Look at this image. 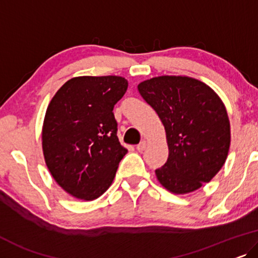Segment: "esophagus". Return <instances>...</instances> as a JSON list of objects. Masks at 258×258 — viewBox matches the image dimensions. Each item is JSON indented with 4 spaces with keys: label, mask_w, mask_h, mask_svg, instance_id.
Returning a JSON list of instances; mask_svg holds the SVG:
<instances>
[{
    "label": "esophagus",
    "mask_w": 258,
    "mask_h": 258,
    "mask_svg": "<svg viewBox=\"0 0 258 258\" xmlns=\"http://www.w3.org/2000/svg\"><path fill=\"white\" fill-rule=\"evenodd\" d=\"M146 147H147V143H146V141H145V140L141 141V143H140L139 145H137V150L139 151V152L145 151V150H146Z\"/></svg>",
    "instance_id": "obj_1"
}]
</instances>
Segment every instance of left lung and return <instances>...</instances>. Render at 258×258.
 I'll return each mask as SVG.
<instances>
[{
    "instance_id": "1",
    "label": "left lung",
    "mask_w": 258,
    "mask_h": 258,
    "mask_svg": "<svg viewBox=\"0 0 258 258\" xmlns=\"http://www.w3.org/2000/svg\"><path fill=\"white\" fill-rule=\"evenodd\" d=\"M166 130L168 159L155 169L174 194H186L209 182L226 161L230 125L220 97L198 79L161 76L138 85Z\"/></svg>"
}]
</instances>
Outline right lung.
<instances>
[{"instance_id": "obj_1", "label": "right lung", "mask_w": 258, "mask_h": 258, "mask_svg": "<svg viewBox=\"0 0 258 258\" xmlns=\"http://www.w3.org/2000/svg\"><path fill=\"white\" fill-rule=\"evenodd\" d=\"M128 83L118 76L68 81L50 101L42 141L46 166L72 197L94 200L111 186L127 150L119 143L114 105Z\"/></svg>"}]
</instances>
